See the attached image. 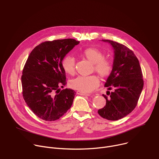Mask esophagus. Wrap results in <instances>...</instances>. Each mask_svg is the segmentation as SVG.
Instances as JSON below:
<instances>
[{"label":"esophagus","mask_w":159,"mask_h":159,"mask_svg":"<svg viewBox=\"0 0 159 159\" xmlns=\"http://www.w3.org/2000/svg\"><path fill=\"white\" fill-rule=\"evenodd\" d=\"M77 94H79V95H82V96H90V95H91L90 94H87V93H84L80 92V91H77Z\"/></svg>","instance_id":"34e87169"}]
</instances>
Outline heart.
I'll return each mask as SVG.
<instances>
[{
  "label": "heart",
  "mask_w": 159,
  "mask_h": 159,
  "mask_svg": "<svg viewBox=\"0 0 159 159\" xmlns=\"http://www.w3.org/2000/svg\"><path fill=\"white\" fill-rule=\"evenodd\" d=\"M80 54L93 63L94 70L101 77L108 76L111 71V62L103 57V52L94 48H85ZM61 66L66 74L73 75L75 71V60L71 55L65 56L61 61ZM99 85V79L94 75L79 76L70 82V86L74 89L88 93L92 92Z\"/></svg>",
  "instance_id": "b5f03b06"
}]
</instances>
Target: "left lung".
Returning <instances> with one entry per match:
<instances>
[{
    "mask_svg": "<svg viewBox=\"0 0 159 159\" xmlns=\"http://www.w3.org/2000/svg\"><path fill=\"white\" fill-rule=\"evenodd\" d=\"M114 50L112 70L105 87L113 92H107L106 105L98 112L109 120H117L131 113L136 107L143 88V74L139 61L134 52L123 44L110 40Z\"/></svg>",
    "mask_w": 159,
    "mask_h": 159,
    "instance_id": "8db88e82",
    "label": "left lung"
}]
</instances>
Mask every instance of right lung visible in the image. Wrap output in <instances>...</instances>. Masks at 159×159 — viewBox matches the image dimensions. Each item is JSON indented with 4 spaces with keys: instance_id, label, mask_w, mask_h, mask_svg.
<instances>
[{
    "instance_id": "obj_1",
    "label": "right lung",
    "mask_w": 159,
    "mask_h": 159,
    "mask_svg": "<svg viewBox=\"0 0 159 159\" xmlns=\"http://www.w3.org/2000/svg\"><path fill=\"white\" fill-rule=\"evenodd\" d=\"M79 42L72 39L46 41L36 46L28 57L21 76L23 96L42 120L59 119L73 103L75 92L59 88L66 83L61 61Z\"/></svg>"
}]
</instances>
